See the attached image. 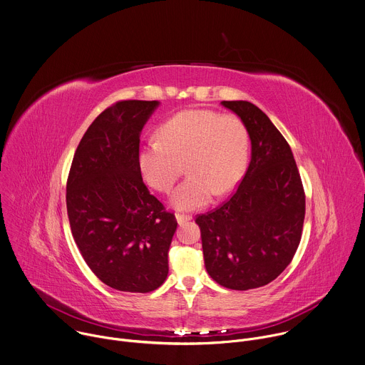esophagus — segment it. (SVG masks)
<instances>
[{
  "label": "esophagus",
  "mask_w": 365,
  "mask_h": 365,
  "mask_svg": "<svg viewBox=\"0 0 365 365\" xmlns=\"http://www.w3.org/2000/svg\"><path fill=\"white\" fill-rule=\"evenodd\" d=\"M176 219L179 225H183L192 219V215H185V213H176Z\"/></svg>",
  "instance_id": "obj_1"
}]
</instances>
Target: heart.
Instances as JSON below:
<instances>
[{"instance_id": "heart-1", "label": "heart", "mask_w": 365, "mask_h": 365, "mask_svg": "<svg viewBox=\"0 0 365 365\" xmlns=\"http://www.w3.org/2000/svg\"><path fill=\"white\" fill-rule=\"evenodd\" d=\"M158 136L159 140L139 149L138 166L150 187L168 193L185 163L189 175L172 195L178 209H196L206 205L213 193L229 192L248 163V130L233 114L183 110L163 121Z\"/></svg>"}]
</instances>
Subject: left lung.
I'll use <instances>...</instances> for the list:
<instances>
[{"label":"left lung","mask_w":365,"mask_h":365,"mask_svg":"<svg viewBox=\"0 0 365 365\" xmlns=\"http://www.w3.org/2000/svg\"><path fill=\"white\" fill-rule=\"evenodd\" d=\"M250 133L252 156L233 195L197 215L205 267L219 285L247 291L272 282L301 242L305 192L292 150L255 104L222 101Z\"/></svg>","instance_id":"1"}]
</instances>
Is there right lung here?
Wrapping results in <instances>:
<instances>
[{
    "instance_id": "right-lung-1",
    "label": "right lung",
    "mask_w": 365,
    "mask_h": 365,
    "mask_svg": "<svg viewBox=\"0 0 365 365\" xmlns=\"http://www.w3.org/2000/svg\"><path fill=\"white\" fill-rule=\"evenodd\" d=\"M159 101L121 100L101 111L74 153L67 179V215L76 245L106 285L146 294L168 278L175 213L145 185L140 132Z\"/></svg>"
}]
</instances>
